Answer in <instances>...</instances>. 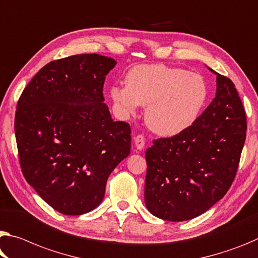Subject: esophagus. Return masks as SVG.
Returning <instances> with one entry per match:
<instances>
[{"label": "esophagus", "mask_w": 258, "mask_h": 258, "mask_svg": "<svg viewBox=\"0 0 258 258\" xmlns=\"http://www.w3.org/2000/svg\"><path fill=\"white\" fill-rule=\"evenodd\" d=\"M145 144H146V140H145V137L142 136V134H138V136L134 138V145H136V148L138 150L144 149Z\"/></svg>", "instance_id": "esophagus-1"}]
</instances>
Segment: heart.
I'll list each match as a JSON object with an SVG mask.
<instances>
[{
  "label": "heart",
  "mask_w": 258,
  "mask_h": 258,
  "mask_svg": "<svg viewBox=\"0 0 258 258\" xmlns=\"http://www.w3.org/2000/svg\"><path fill=\"white\" fill-rule=\"evenodd\" d=\"M125 84L110 88V97L118 110L132 114L139 105H147L146 124L163 137L190 127L209 96L202 76L164 64L137 65L126 75Z\"/></svg>",
  "instance_id": "heart-1"
}]
</instances>
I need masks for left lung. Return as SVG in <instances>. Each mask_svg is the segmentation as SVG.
<instances>
[{
    "label": "left lung",
    "mask_w": 258,
    "mask_h": 258,
    "mask_svg": "<svg viewBox=\"0 0 258 258\" xmlns=\"http://www.w3.org/2000/svg\"><path fill=\"white\" fill-rule=\"evenodd\" d=\"M209 70L217 76L209 107L190 127L154 140L146 151V207L169 222L193 219L224 198L246 140V112L234 84Z\"/></svg>",
    "instance_id": "1"
}]
</instances>
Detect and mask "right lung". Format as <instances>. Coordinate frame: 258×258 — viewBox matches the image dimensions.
Listing matches in <instances>:
<instances>
[{
    "instance_id": "right-lung-1",
    "label": "right lung",
    "mask_w": 258,
    "mask_h": 258,
    "mask_svg": "<svg viewBox=\"0 0 258 258\" xmlns=\"http://www.w3.org/2000/svg\"><path fill=\"white\" fill-rule=\"evenodd\" d=\"M113 58L83 54L52 60L24 89L15 116L20 167L43 201L63 215L92 211L110 173L131 151V127L103 103Z\"/></svg>"
}]
</instances>
